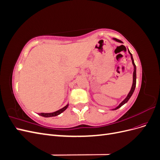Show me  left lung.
<instances>
[{
  "label": "left lung",
  "instance_id": "obj_1",
  "mask_svg": "<svg viewBox=\"0 0 160 160\" xmlns=\"http://www.w3.org/2000/svg\"><path fill=\"white\" fill-rule=\"evenodd\" d=\"M113 39H114L115 41H118V42H123L122 41H120V40L118 39V38H114ZM128 51H129V53L130 55H131V59H132V63H133V67H134V71H133V84H132V89H131V90H130V91H129V94H128V96H127V98H125V99L122 101V102L119 105V106H118L117 108H116L114 109H113V110H115V109H119V108L122 107V106L123 105H124L125 103L128 102V100L130 99L131 97H132L133 93L134 92V90H135V86H136V66H135V63H134L133 59V57H132V54L129 52V50H128Z\"/></svg>",
  "mask_w": 160,
  "mask_h": 160
}]
</instances>
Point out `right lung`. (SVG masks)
Returning a JSON list of instances; mask_svg holds the SVG:
<instances>
[{
    "label": "right lung",
    "mask_w": 160,
    "mask_h": 160,
    "mask_svg": "<svg viewBox=\"0 0 160 160\" xmlns=\"http://www.w3.org/2000/svg\"><path fill=\"white\" fill-rule=\"evenodd\" d=\"M68 105H67L66 106H65V107L63 108H62L59 110H58L57 111H55V112H53V113H41L38 115H41L42 116V117H45V118H50V117H54V116H57L58 115L61 114V113L63 112V111L68 108Z\"/></svg>",
    "instance_id": "add662e5"
}]
</instances>
